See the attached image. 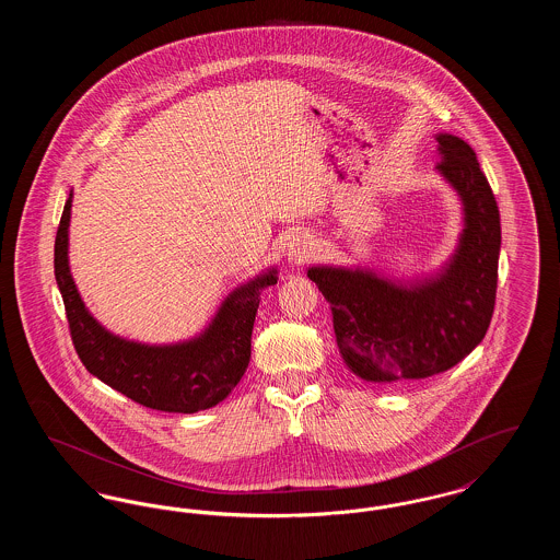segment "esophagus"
<instances>
[{
	"instance_id": "esophagus-1",
	"label": "esophagus",
	"mask_w": 560,
	"mask_h": 560,
	"mask_svg": "<svg viewBox=\"0 0 560 560\" xmlns=\"http://www.w3.org/2000/svg\"><path fill=\"white\" fill-rule=\"evenodd\" d=\"M313 252H315L313 237H311L308 233L300 231V233H293L290 241H288L285 256H288V262H290V265H300V262H304L306 258H311Z\"/></svg>"
}]
</instances>
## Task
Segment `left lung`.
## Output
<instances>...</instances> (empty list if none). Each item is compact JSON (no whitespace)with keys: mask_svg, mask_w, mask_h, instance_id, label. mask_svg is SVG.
<instances>
[{"mask_svg":"<svg viewBox=\"0 0 560 560\" xmlns=\"http://www.w3.org/2000/svg\"><path fill=\"white\" fill-rule=\"evenodd\" d=\"M436 174L462 203V233L443 267L390 277L370 267L315 265L311 281L331 306L340 357L373 384L424 380L468 357L487 334L498 288L500 210L468 142L436 133Z\"/></svg>","mask_w":560,"mask_h":560,"instance_id":"1","label":"left lung"}]
</instances>
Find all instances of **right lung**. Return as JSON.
Here are the masks:
<instances>
[{
    "label": "right lung",
    "instance_id": "right-lung-1",
    "mask_svg": "<svg viewBox=\"0 0 560 560\" xmlns=\"http://www.w3.org/2000/svg\"><path fill=\"white\" fill-rule=\"evenodd\" d=\"M71 206L73 190L56 233L54 275L85 370L128 399L158 411L195 413L226 399L247 370L260 293L277 283V267L237 285L192 338L170 345L128 340L108 331L88 311L73 281L69 267Z\"/></svg>",
    "mask_w": 560,
    "mask_h": 560
}]
</instances>
